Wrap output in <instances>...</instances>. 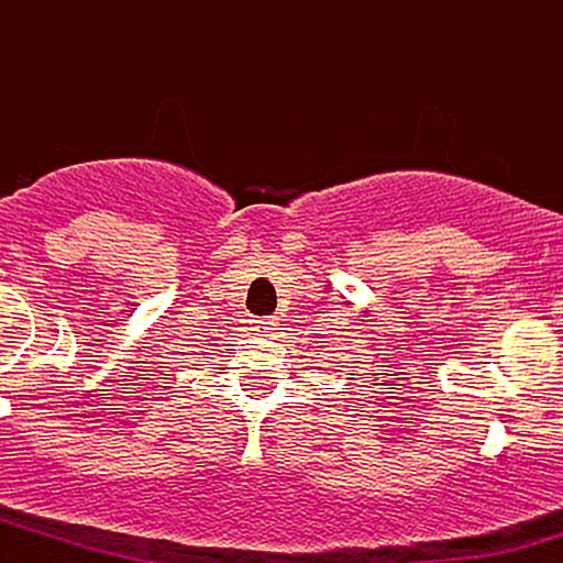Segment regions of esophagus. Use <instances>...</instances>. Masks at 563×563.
<instances>
[{
    "label": "esophagus",
    "instance_id": "obj_1",
    "mask_svg": "<svg viewBox=\"0 0 563 563\" xmlns=\"http://www.w3.org/2000/svg\"><path fill=\"white\" fill-rule=\"evenodd\" d=\"M256 322V331H273L277 322L273 318H264V320H254Z\"/></svg>",
    "mask_w": 563,
    "mask_h": 563
}]
</instances>
